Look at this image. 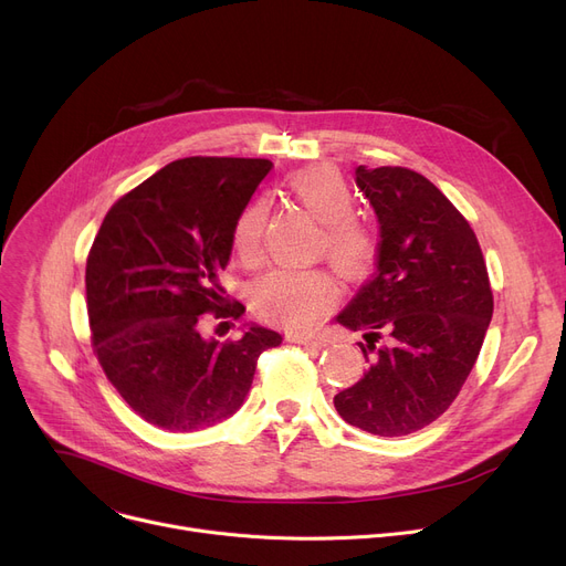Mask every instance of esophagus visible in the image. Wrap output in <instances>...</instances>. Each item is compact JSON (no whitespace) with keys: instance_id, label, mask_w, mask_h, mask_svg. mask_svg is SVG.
I'll return each mask as SVG.
<instances>
[{"instance_id":"34e87169","label":"esophagus","mask_w":566,"mask_h":566,"mask_svg":"<svg viewBox=\"0 0 566 566\" xmlns=\"http://www.w3.org/2000/svg\"><path fill=\"white\" fill-rule=\"evenodd\" d=\"M289 342L301 344V346H314V348H321L325 344L321 337H312V335H289Z\"/></svg>"}]
</instances>
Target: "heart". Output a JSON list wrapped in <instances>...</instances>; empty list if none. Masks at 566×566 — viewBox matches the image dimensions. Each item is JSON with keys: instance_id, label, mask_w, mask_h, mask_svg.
<instances>
[{"instance_id": "heart-1", "label": "heart", "mask_w": 566, "mask_h": 566, "mask_svg": "<svg viewBox=\"0 0 566 566\" xmlns=\"http://www.w3.org/2000/svg\"><path fill=\"white\" fill-rule=\"evenodd\" d=\"M289 190L323 224L325 254L346 275H363L374 259L369 229L350 218L353 192L344 176L333 167H310L289 176ZM268 208L256 199L243 208L233 224V250L243 261H254L261 252ZM337 286L323 271L277 268L268 273L252 293L261 316L280 321L291 328H307L335 301Z\"/></svg>"}]
</instances>
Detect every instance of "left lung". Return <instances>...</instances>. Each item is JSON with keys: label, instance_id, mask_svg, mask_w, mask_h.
Wrapping results in <instances>:
<instances>
[{"label": "left lung", "instance_id": "obj_1", "mask_svg": "<svg viewBox=\"0 0 566 566\" xmlns=\"http://www.w3.org/2000/svg\"><path fill=\"white\" fill-rule=\"evenodd\" d=\"M355 184L374 206L380 243L376 275L335 316L365 331L369 346L360 344L365 376L335 397V408L374 436H408L438 420L463 388L493 293L478 235L429 178L360 165Z\"/></svg>", "mask_w": 566, "mask_h": 566}]
</instances>
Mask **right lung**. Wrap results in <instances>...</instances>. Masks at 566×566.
I'll return each instance as SVG.
<instances>
[{
  "mask_svg": "<svg viewBox=\"0 0 566 566\" xmlns=\"http://www.w3.org/2000/svg\"><path fill=\"white\" fill-rule=\"evenodd\" d=\"M273 163L184 158L118 199L86 259L98 363L126 403L165 431L213 427L243 406L261 350L282 335L245 323L241 339L203 333L206 312L238 318L220 286L233 224Z\"/></svg>",
  "mask_w": 566,
  "mask_h": 566,
  "instance_id": "right-lung-1",
  "label": "right lung"
}]
</instances>
